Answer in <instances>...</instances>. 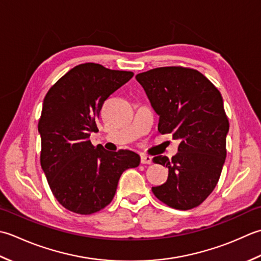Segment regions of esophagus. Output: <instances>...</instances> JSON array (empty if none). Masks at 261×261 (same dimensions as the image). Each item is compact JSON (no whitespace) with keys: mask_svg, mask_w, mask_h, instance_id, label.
<instances>
[{"mask_svg":"<svg viewBox=\"0 0 261 261\" xmlns=\"http://www.w3.org/2000/svg\"><path fill=\"white\" fill-rule=\"evenodd\" d=\"M141 163L142 164H151L152 163V156L146 155V154H142V155H141Z\"/></svg>","mask_w":261,"mask_h":261,"instance_id":"esophagus-1","label":"esophagus"}]
</instances>
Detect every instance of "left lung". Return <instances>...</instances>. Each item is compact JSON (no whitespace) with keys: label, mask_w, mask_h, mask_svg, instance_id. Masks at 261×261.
<instances>
[{"label":"left lung","mask_w":261,"mask_h":261,"mask_svg":"<svg viewBox=\"0 0 261 261\" xmlns=\"http://www.w3.org/2000/svg\"><path fill=\"white\" fill-rule=\"evenodd\" d=\"M154 111L158 129L178 140V153L153 158L169 169L168 180L152 187L162 203L191 210L208 197L219 182L226 158L228 119L219 90L193 68L168 66L136 75Z\"/></svg>","instance_id":"left-lung-1"}]
</instances>
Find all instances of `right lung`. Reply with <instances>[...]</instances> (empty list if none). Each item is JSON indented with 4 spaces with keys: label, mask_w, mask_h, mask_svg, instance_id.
I'll return each instance as SVG.
<instances>
[{
    "label": "right lung",
    "mask_w": 261,
    "mask_h": 261,
    "mask_svg": "<svg viewBox=\"0 0 261 261\" xmlns=\"http://www.w3.org/2000/svg\"><path fill=\"white\" fill-rule=\"evenodd\" d=\"M134 75L100 64L73 67L47 92L38 132L40 164L53 195L63 207L89 215L113 200L121 173L140 166L128 150L108 152L89 140L106 100Z\"/></svg>",
    "instance_id": "add662e5"
}]
</instances>
